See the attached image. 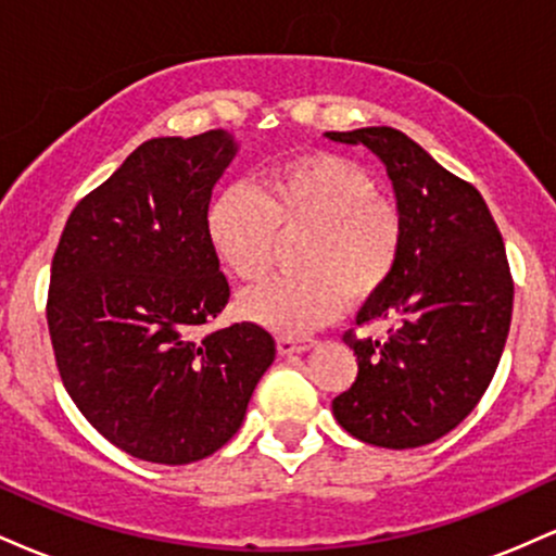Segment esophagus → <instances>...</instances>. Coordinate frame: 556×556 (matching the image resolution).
Wrapping results in <instances>:
<instances>
[{"mask_svg": "<svg viewBox=\"0 0 556 556\" xmlns=\"http://www.w3.org/2000/svg\"><path fill=\"white\" fill-rule=\"evenodd\" d=\"M314 348V342H303V340H292V337H279L277 340V350L279 355H295V353H305V350Z\"/></svg>", "mask_w": 556, "mask_h": 556, "instance_id": "esophagus-1", "label": "esophagus"}]
</instances>
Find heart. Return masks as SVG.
Returning <instances> with one entry per match:
<instances>
[{
  "instance_id": "obj_1",
  "label": "heart",
  "mask_w": 556,
  "mask_h": 556,
  "mask_svg": "<svg viewBox=\"0 0 556 556\" xmlns=\"http://www.w3.org/2000/svg\"><path fill=\"white\" fill-rule=\"evenodd\" d=\"M305 232L300 274L240 295V314L285 337L308 334L368 300L397 271L405 225L394 203L376 195L374 177L353 159L311 151L274 167L258 190L227 185L206 214L214 256L242 282L269 271L279 235Z\"/></svg>"
}]
</instances>
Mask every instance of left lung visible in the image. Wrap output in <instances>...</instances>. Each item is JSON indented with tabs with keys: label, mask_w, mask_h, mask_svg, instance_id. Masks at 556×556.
I'll return each instance as SVG.
<instances>
[{
	"label": "left lung",
	"mask_w": 556,
	"mask_h": 556,
	"mask_svg": "<svg viewBox=\"0 0 556 556\" xmlns=\"http://www.w3.org/2000/svg\"><path fill=\"white\" fill-rule=\"evenodd\" d=\"M366 146L392 180L405 242L397 271L355 321H392L387 340L344 342L358 355L353 387L331 402L361 442L413 450L450 433L483 397L513 318V277L486 201L394 127L327 132Z\"/></svg>",
	"instance_id": "1"
}]
</instances>
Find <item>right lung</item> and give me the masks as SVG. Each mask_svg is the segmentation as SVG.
I'll use <instances>...</instances> for the list:
<instances>
[{"label":"right lung","instance_id":"right-lung-1","mask_svg":"<svg viewBox=\"0 0 556 556\" xmlns=\"http://www.w3.org/2000/svg\"><path fill=\"white\" fill-rule=\"evenodd\" d=\"M235 154L227 130L146 140L73 208L56 245L47 321L62 384L138 460L222 450L277 355L251 321L198 334L229 300L206 214Z\"/></svg>","mask_w":556,"mask_h":556}]
</instances>
